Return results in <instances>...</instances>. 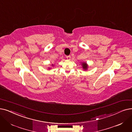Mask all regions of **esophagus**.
Listing matches in <instances>:
<instances>
[{"label":"esophagus","instance_id":"obj_1","mask_svg":"<svg viewBox=\"0 0 132 132\" xmlns=\"http://www.w3.org/2000/svg\"><path fill=\"white\" fill-rule=\"evenodd\" d=\"M66 58L68 60H70L71 59V56L70 55H68V56H66Z\"/></svg>","mask_w":132,"mask_h":132}]
</instances>
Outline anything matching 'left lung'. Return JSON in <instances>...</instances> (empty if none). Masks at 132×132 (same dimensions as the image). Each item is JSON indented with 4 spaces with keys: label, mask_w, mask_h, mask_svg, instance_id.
I'll list each match as a JSON object with an SVG mask.
<instances>
[{
    "label": "left lung",
    "mask_w": 132,
    "mask_h": 132,
    "mask_svg": "<svg viewBox=\"0 0 132 132\" xmlns=\"http://www.w3.org/2000/svg\"><path fill=\"white\" fill-rule=\"evenodd\" d=\"M82 68L84 70H86L88 68V65L87 64H86V62H82Z\"/></svg>",
    "instance_id": "1"
}]
</instances>
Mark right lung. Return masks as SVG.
I'll list each match as a JSON object with an SVG mask.
<instances>
[{
	"label": "right lung",
	"instance_id": "obj_1",
	"mask_svg": "<svg viewBox=\"0 0 132 132\" xmlns=\"http://www.w3.org/2000/svg\"><path fill=\"white\" fill-rule=\"evenodd\" d=\"M52 66H53V64H52ZM49 69H50V68H49Z\"/></svg>",
	"mask_w": 132,
	"mask_h": 132
}]
</instances>
